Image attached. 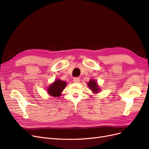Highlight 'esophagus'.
Returning <instances> with one entry per match:
<instances>
[{
  "label": "esophagus",
  "mask_w": 149,
  "mask_h": 149,
  "mask_svg": "<svg viewBox=\"0 0 149 149\" xmlns=\"http://www.w3.org/2000/svg\"><path fill=\"white\" fill-rule=\"evenodd\" d=\"M73 82L74 83H79V78L78 77H75L73 78Z\"/></svg>",
  "instance_id": "esophagus-1"
}]
</instances>
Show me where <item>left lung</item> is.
Here are the masks:
<instances>
[{
  "instance_id": "left-lung-1",
  "label": "left lung",
  "mask_w": 149,
  "mask_h": 149,
  "mask_svg": "<svg viewBox=\"0 0 149 149\" xmlns=\"http://www.w3.org/2000/svg\"><path fill=\"white\" fill-rule=\"evenodd\" d=\"M88 86L94 93H98L100 88L98 87L97 83L94 80H90L88 83Z\"/></svg>"
}]
</instances>
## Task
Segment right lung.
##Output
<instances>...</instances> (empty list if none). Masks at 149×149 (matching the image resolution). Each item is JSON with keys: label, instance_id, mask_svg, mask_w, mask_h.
I'll use <instances>...</instances> for the list:
<instances>
[{"label": "right lung", "instance_id": "1", "mask_svg": "<svg viewBox=\"0 0 149 149\" xmlns=\"http://www.w3.org/2000/svg\"><path fill=\"white\" fill-rule=\"evenodd\" d=\"M66 83L60 79H57L48 88V93L52 96L58 97L61 95V93L65 89Z\"/></svg>", "mask_w": 149, "mask_h": 149}]
</instances>
